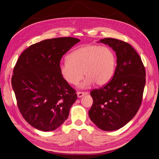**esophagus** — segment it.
I'll return each instance as SVG.
<instances>
[{"label":"esophagus","instance_id":"1","mask_svg":"<svg viewBox=\"0 0 159 159\" xmlns=\"http://www.w3.org/2000/svg\"><path fill=\"white\" fill-rule=\"evenodd\" d=\"M77 97H78V98H81L83 96H84V95L87 94V93H85V92H77Z\"/></svg>","mask_w":159,"mask_h":159}]
</instances>
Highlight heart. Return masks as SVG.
<instances>
[{
  "label": "heart",
  "instance_id": "1",
  "mask_svg": "<svg viewBox=\"0 0 159 159\" xmlns=\"http://www.w3.org/2000/svg\"><path fill=\"white\" fill-rule=\"evenodd\" d=\"M116 56L111 48L98 45H86L70 52L67 61L59 65L62 78L72 85H77L84 75L81 84L87 88L93 83L97 86L107 84L114 75Z\"/></svg>",
  "mask_w": 159,
  "mask_h": 159
}]
</instances>
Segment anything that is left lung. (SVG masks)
I'll return each instance as SVG.
<instances>
[{"mask_svg": "<svg viewBox=\"0 0 159 159\" xmlns=\"http://www.w3.org/2000/svg\"><path fill=\"white\" fill-rule=\"evenodd\" d=\"M98 43L108 45L116 52L117 66L110 82L90 93L93 103L89 115L98 128L112 131L126 125L138 111L146 84L145 67L128 43L113 38Z\"/></svg>", "mask_w": 159, "mask_h": 159, "instance_id": "1", "label": "left lung"}]
</instances>
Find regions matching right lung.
<instances>
[{
	"label": "right lung",
	"instance_id": "add662e5",
	"mask_svg": "<svg viewBox=\"0 0 159 159\" xmlns=\"http://www.w3.org/2000/svg\"><path fill=\"white\" fill-rule=\"evenodd\" d=\"M80 41L73 37L45 39L30 45L17 60L12 88L20 113L35 129L52 131L67 119L77 96L60 73V61Z\"/></svg>",
	"mask_w": 159,
	"mask_h": 159
}]
</instances>
